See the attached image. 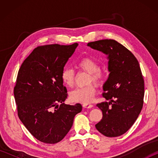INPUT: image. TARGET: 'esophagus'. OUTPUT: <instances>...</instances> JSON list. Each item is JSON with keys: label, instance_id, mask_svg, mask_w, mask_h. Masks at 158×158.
<instances>
[{"label": "esophagus", "instance_id": "esophagus-1", "mask_svg": "<svg viewBox=\"0 0 158 158\" xmlns=\"http://www.w3.org/2000/svg\"><path fill=\"white\" fill-rule=\"evenodd\" d=\"M93 106V105H90V104H84L83 105V107L85 109H90Z\"/></svg>", "mask_w": 158, "mask_h": 158}]
</instances>
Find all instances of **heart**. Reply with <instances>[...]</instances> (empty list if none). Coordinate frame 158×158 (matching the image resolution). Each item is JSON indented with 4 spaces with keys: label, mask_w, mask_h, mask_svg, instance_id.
I'll return each instance as SVG.
<instances>
[{
    "label": "heart",
    "mask_w": 158,
    "mask_h": 158,
    "mask_svg": "<svg viewBox=\"0 0 158 158\" xmlns=\"http://www.w3.org/2000/svg\"><path fill=\"white\" fill-rule=\"evenodd\" d=\"M78 68L89 73L90 77L88 79V84L95 82L100 84L102 82L105 74L100 69L98 63L93 58L89 57L83 58L79 61ZM75 79V74L73 69H64L61 74V79L63 84L68 87L73 86ZM96 93L95 85L90 84L84 87L77 88L69 93V99L74 102L88 104L92 102Z\"/></svg>",
    "instance_id": "obj_1"
}]
</instances>
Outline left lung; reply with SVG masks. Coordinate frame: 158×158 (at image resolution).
Wrapping results in <instances>:
<instances>
[{
  "label": "left lung",
  "mask_w": 158,
  "mask_h": 158,
  "mask_svg": "<svg viewBox=\"0 0 158 158\" xmlns=\"http://www.w3.org/2000/svg\"><path fill=\"white\" fill-rule=\"evenodd\" d=\"M87 45L107 55L109 60V74L102 96L109 102L97 104L102 118L95 127L106 137H118L132 126L143 107L144 81L139 64L130 51L114 40Z\"/></svg>",
  "instance_id": "1"
}]
</instances>
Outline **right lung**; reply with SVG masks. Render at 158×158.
Here are the masks:
<instances>
[{
	"instance_id": "right-lung-1",
	"label": "right lung",
	"mask_w": 158,
	"mask_h": 158,
	"mask_svg": "<svg viewBox=\"0 0 158 158\" xmlns=\"http://www.w3.org/2000/svg\"><path fill=\"white\" fill-rule=\"evenodd\" d=\"M77 43L36 47L21 64L14 95L18 116L37 140L56 143L73 126L81 104L65 105L68 97L61 74Z\"/></svg>"
}]
</instances>
